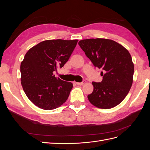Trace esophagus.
<instances>
[{
	"label": "esophagus",
	"instance_id": "34e87169",
	"mask_svg": "<svg viewBox=\"0 0 150 150\" xmlns=\"http://www.w3.org/2000/svg\"><path fill=\"white\" fill-rule=\"evenodd\" d=\"M85 83H86V81H83V82H81V83H78V82H76V84L77 85H83V84H84Z\"/></svg>",
	"mask_w": 150,
	"mask_h": 150
}]
</instances>
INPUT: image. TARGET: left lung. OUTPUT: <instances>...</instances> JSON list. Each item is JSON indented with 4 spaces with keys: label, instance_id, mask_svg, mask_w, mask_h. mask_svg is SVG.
Masks as SVG:
<instances>
[{
    "label": "left lung",
    "instance_id": "obj_1",
    "mask_svg": "<svg viewBox=\"0 0 150 150\" xmlns=\"http://www.w3.org/2000/svg\"><path fill=\"white\" fill-rule=\"evenodd\" d=\"M78 44L93 65L103 70V81L93 82L94 89L88 98L98 108L118 105L133 84L134 64L129 51L121 44L108 39L81 40Z\"/></svg>",
    "mask_w": 150,
    "mask_h": 150
}]
</instances>
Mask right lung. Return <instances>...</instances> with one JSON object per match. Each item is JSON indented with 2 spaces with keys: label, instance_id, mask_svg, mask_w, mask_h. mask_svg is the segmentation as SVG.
<instances>
[{
  "label": "right lung",
  "instance_id": "1",
  "mask_svg": "<svg viewBox=\"0 0 150 150\" xmlns=\"http://www.w3.org/2000/svg\"><path fill=\"white\" fill-rule=\"evenodd\" d=\"M78 40H46L27 52L21 64V84L36 106L51 110L61 106L69 96L72 83L56 78L53 72L69 60Z\"/></svg>",
  "mask_w": 150,
  "mask_h": 150
}]
</instances>
